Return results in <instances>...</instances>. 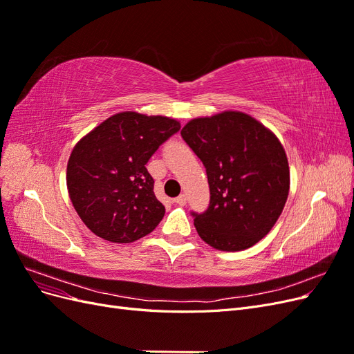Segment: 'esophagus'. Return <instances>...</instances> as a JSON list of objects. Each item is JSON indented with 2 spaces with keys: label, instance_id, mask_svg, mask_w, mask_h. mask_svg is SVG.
Wrapping results in <instances>:
<instances>
[{
  "label": "esophagus",
  "instance_id": "1",
  "mask_svg": "<svg viewBox=\"0 0 354 354\" xmlns=\"http://www.w3.org/2000/svg\"><path fill=\"white\" fill-rule=\"evenodd\" d=\"M174 202H176V203H178V205H186L187 196H186V195H180V196H177V198L174 199Z\"/></svg>",
  "mask_w": 354,
  "mask_h": 354
}]
</instances>
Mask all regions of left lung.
I'll return each instance as SVG.
<instances>
[{
    "instance_id": "8db88e82",
    "label": "left lung",
    "mask_w": 354,
    "mask_h": 354,
    "mask_svg": "<svg viewBox=\"0 0 354 354\" xmlns=\"http://www.w3.org/2000/svg\"><path fill=\"white\" fill-rule=\"evenodd\" d=\"M181 137L207 169L208 208L190 212L201 239L220 251H242L263 239L289 192L288 159L277 137L232 111L192 120Z\"/></svg>"
}]
</instances>
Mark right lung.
Segmentation results:
<instances>
[{"label": "right lung", "instance_id": "right-lung-1", "mask_svg": "<svg viewBox=\"0 0 354 354\" xmlns=\"http://www.w3.org/2000/svg\"><path fill=\"white\" fill-rule=\"evenodd\" d=\"M180 130L167 116L121 112L77 143L66 183L75 211L94 234L130 243L151 233L165 214L146 164Z\"/></svg>", "mask_w": 354, "mask_h": 354}]
</instances>
